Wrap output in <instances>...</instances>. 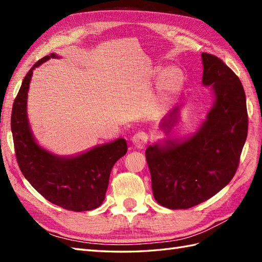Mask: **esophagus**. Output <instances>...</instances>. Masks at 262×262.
Wrapping results in <instances>:
<instances>
[{"mask_svg":"<svg viewBox=\"0 0 262 262\" xmlns=\"http://www.w3.org/2000/svg\"><path fill=\"white\" fill-rule=\"evenodd\" d=\"M147 140H148V136H147L146 133H144V132L137 133V134H135L134 136L132 137L133 145H134L136 148H140V149L146 147Z\"/></svg>","mask_w":262,"mask_h":262,"instance_id":"34e87169","label":"esophagus"}]
</instances>
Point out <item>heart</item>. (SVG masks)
Wrapping results in <instances>:
<instances>
[{
    "label": "heart",
    "instance_id": "b5f03b06",
    "mask_svg": "<svg viewBox=\"0 0 262 262\" xmlns=\"http://www.w3.org/2000/svg\"><path fill=\"white\" fill-rule=\"evenodd\" d=\"M183 73L180 69L171 66L166 70L159 71L157 80L159 83L160 94L163 100H168L173 97L181 88L183 83Z\"/></svg>",
    "mask_w": 262,
    "mask_h": 262
}]
</instances>
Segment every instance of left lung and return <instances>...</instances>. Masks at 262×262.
<instances>
[{
  "label": "left lung",
  "mask_w": 262,
  "mask_h": 262,
  "mask_svg": "<svg viewBox=\"0 0 262 262\" xmlns=\"http://www.w3.org/2000/svg\"><path fill=\"white\" fill-rule=\"evenodd\" d=\"M203 84L213 86L215 101L199 129L183 141L166 140L146 148L157 202L187 209L213 197L234 177L248 136V111L240 79L219 57L203 53ZM179 108L163 118L168 133Z\"/></svg>",
  "instance_id": "8db88e82"
}]
</instances>
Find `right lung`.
Returning <instances> with one entry per match:
<instances>
[{"instance_id": "right-lung-1", "label": "right lung", "mask_w": 262, "mask_h": 262, "mask_svg": "<svg viewBox=\"0 0 262 262\" xmlns=\"http://www.w3.org/2000/svg\"><path fill=\"white\" fill-rule=\"evenodd\" d=\"M55 57L58 56L47 55L32 66L14 100L11 130L15 157L22 174L48 202L68 210H91L104 200L111 169L126 154L127 143L118 138L70 158L58 157L38 145L28 121V90L32 71Z\"/></svg>"}]
</instances>
